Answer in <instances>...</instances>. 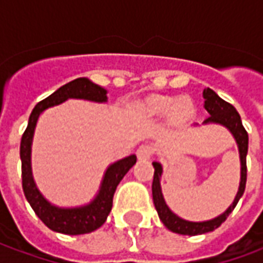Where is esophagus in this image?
Segmentation results:
<instances>
[{
    "label": "esophagus",
    "instance_id": "1",
    "mask_svg": "<svg viewBox=\"0 0 263 263\" xmlns=\"http://www.w3.org/2000/svg\"><path fill=\"white\" fill-rule=\"evenodd\" d=\"M136 154H137L139 160H148L151 157V148L148 145H140L136 151Z\"/></svg>",
    "mask_w": 263,
    "mask_h": 263
}]
</instances>
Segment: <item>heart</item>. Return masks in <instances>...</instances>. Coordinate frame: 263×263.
<instances>
[{"label": "heart", "instance_id": "1", "mask_svg": "<svg viewBox=\"0 0 263 263\" xmlns=\"http://www.w3.org/2000/svg\"><path fill=\"white\" fill-rule=\"evenodd\" d=\"M148 109L157 115H166L172 112L176 119L187 118L193 113V105L187 99H178L172 97L155 95L148 99Z\"/></svg>", "mask_w": 263, "mask_h": 263}]
</instances>
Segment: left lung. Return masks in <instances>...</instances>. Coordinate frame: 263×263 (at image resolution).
Segmentation results:
<instances>
[{
	"mask_svg": "<svg viewBox=\"0 0 263 263\" xmlns=\"http://www.w3.org/2000/svg\"><path fill=\"white\" fill-rule=\"evenodd\" d=\"M203 98H204V109L209 112V116L203 124H220L224 126L229 130L230 133L233 134L234 140L237 143L239 153V162H241V178H239V186L238 192L234 197L233 203L230 204L227 210L221 213L217 217L212 218V220H206V221H189L185 218L176 216L175 213L172 212L171 209L168 208L165 203L162 191H161V175H162V165L160 162L154 161V179H153V200H154V206L157 209V213L160 216V220L164 223L166 229L171 230L172 233L182 234V235H199V234H206L210 231H214L218 229L221 223L226 221V218L229 217V214L234 210L237 206V203L244 195L245 183H247V153H248V133L242 126L241 122V116L239 113L235 110L233 105L226 102L224 99L218 97L216 92L206 88L203 91ZM196 126V124H195Z\"/></svg>",
	"mask_w": 263,
	"mask_h": 263,
	"instance_id": "1",
	"label": "left lung"
}]
</instances>
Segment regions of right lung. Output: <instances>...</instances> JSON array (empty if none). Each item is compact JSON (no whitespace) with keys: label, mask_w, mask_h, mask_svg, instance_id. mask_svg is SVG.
<instances>
[{"label":"right lung","mask_w":263,"mask_h":263,"mask_svg":"<svg viewBox=\"0 0 263 263\" xmlns=\"http://www.w3.org/2000/svg\"><path fill=\"white\" fill-rule=\"evenodd\" d=\"M108 91L105 88L93 84L85 77L77 78L66 85L60 87L50 97L43 99L33 108L29 116L28 127L25 130L21 140V161H22V187L28 202L37 214V217L50 230L55 233L68 234V235H80L87 234L99 229L108 218L112 210L113 195L116 187L123 179V176L136 164L137 157L134 154L113 162L106 168L103 174L101 186L97 196L91 202L84 206L77 208H60L50 203L46 199L32 174V143L36 129V123L39 116L46 109L57 106L66 102L67 99H85L91 102L105 103L108 102Z\"/></svg>","instance_id":"obj_1"}]
</instances>
